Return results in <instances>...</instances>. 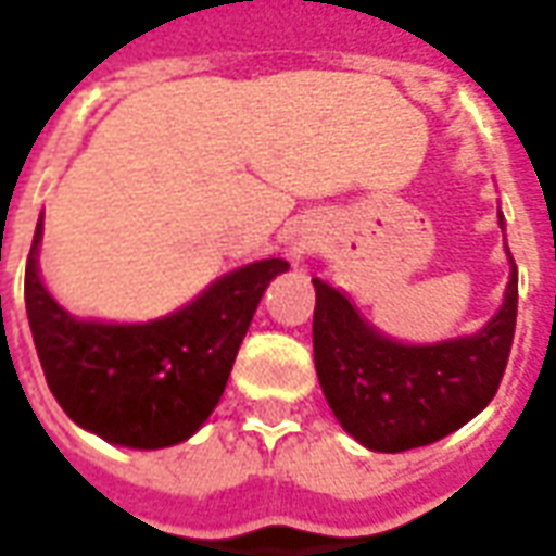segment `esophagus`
Segmentation results:
<instances>
[{
    "label": "esophagus",
    "mask_w": 556,
    "mask_h": 556,
    "mask_svg": "<svg viewBox=\"0 0 556 556\" xmlns=\"http://www.w3.org/2000/svg\"><path fill=\"white\" fill-rule=\"evenodd\" d=\"M311 248H314V239H311V236H293L290 245H287V254H290V260L299 266V263L311 254Z\"/></svg>",
    "instance_id": "34e87169"
}]
</instances>
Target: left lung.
Segmentation results:
<instances>
[{"instance_id": "left-lung-1", "label": "left lung", "mask_w": 556, "mask_h": 556, "mask_svg": "<svg viewBox=\"0 0 556 556\" xmlns=\"http://www.w3.org/2000/svg\"><path fill=\"white\" fill-rule=\"evenodd\" d=\"M500 230L506 218L497 208ZM506 242V236H503ZM497 314L473 334L407 344L380 332L344 293L314 278V365L334 419L371 452H407L443 440L485 410L497 392L518 317V269Z\"/></svg>"}]
</instances>
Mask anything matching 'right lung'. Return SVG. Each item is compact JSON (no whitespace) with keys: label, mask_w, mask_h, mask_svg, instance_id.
I'll list each match as a JSON object with an SVG mask.
<instances>
[{"label":"right lung","mask_w":556,"mask_h":556,"mask_svg":"<svg viewBox=\"0 0 556 556\" xmlns=\"http://www.w3.org/2000/svg\"><path fill=\"white\" fill-rule=\"evenodd\" d=\"M41 239L45 212L26 260V314L47 386L71 422L125 448L176 446L203 428L266 287L290 269L254 260L155 320H83L45 287Z\"/></svg>","instance_id":"right-lung-1"}]
</instances>
